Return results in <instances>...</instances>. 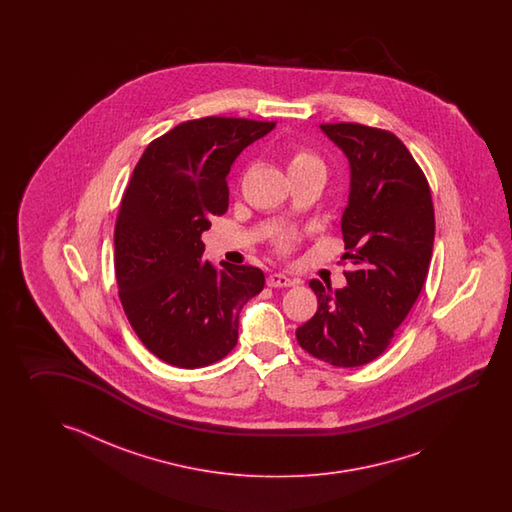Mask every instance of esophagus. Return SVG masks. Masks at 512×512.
Instances as JSON below:
<instances>
[{
	"mask_svg": "<svg viewBox=\"0 0 512 512\" xmlns=\"http://www.w3.org/2000/svg\"><path fill=\"white\" fill-rule=\"evenodd\" d=\"M267 285L269 287H293L294 280L289 276H285L282 272H272L267 276Z\"/></svg>",
	"mask_w": 512,
	"mask_h": 512,
	"instance_id": "34e87169",
	"label": "esophagus"
}]
</instances>
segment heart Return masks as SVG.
<instances>
[{
    "label": "heart",
    "mask_w": 512,
    "mask_h": 512,
    "mask_svg": "<svg viewBox=\"0 0 512 512\" xmlns=\"http://www.w3.org/2000/svg\"><path fill=\"white\" fill-rule=\"evenodd\" d=\"M285 166H287L289 177L305 174V172H322L320 159L302 144L285 146ZM293 240L294 236L291 232H283L274 241V247L278 252H287L293 247Z\"/></svg>",
    "instance_id": "1"
}]
</instances>
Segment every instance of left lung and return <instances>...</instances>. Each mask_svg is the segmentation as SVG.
Wrapping results in <instances>:
<instances>
[{
	"label": "left lung",
	"instance_id": "obj_1",
	"mask_svg": "<svg viewBox=\"0 0 512 512\" xmlns=\"http://www.w3.org/2000/svg\"><path fill=\"white\" fill-rule=\"evenodd\" d=\"M348 155L351 192L342 236L353 269L333 291L311 280L318 298L296 340L315 359L357 368L382 355L412 311L434 249V203L421 166L392 131L359 122L320 124Z\"/></svg>",
	"mask_w": 512,
	"mask_h": 512
}]
</instances>
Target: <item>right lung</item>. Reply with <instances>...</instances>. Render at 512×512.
<instances>
[{
	"mask_svg": "<svg viewBox=\"0 0 512 512\" xmlns=\"http://www.w3.org/2000/svg\"><path fill=\"white\" fill-rule=\"evenodd\" d=\"M271 120L203 117L153 139L133 170L115 223V276L126 318L157 359L185 370L225 359L243 305L265 276L201 260V234L229 208L227 174Z\"/></svg>",
	"mask_w": 512,
	"mask_h": 512,
	"instance_id": "obj_1",
	"label": "right lung"
}]
</instances>
